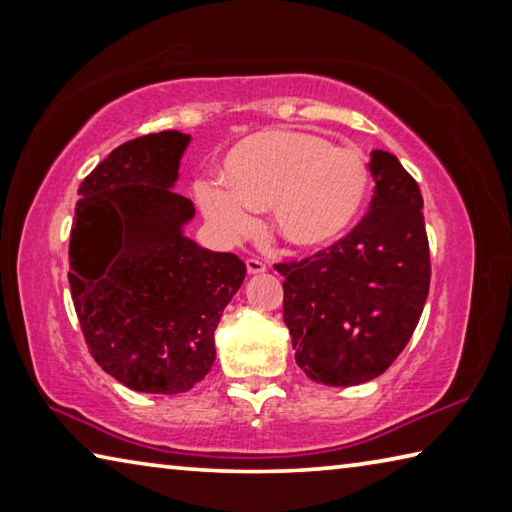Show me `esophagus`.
I'll list each match as a JSON object with an SVG mask.
<instances>
[{
  "label": "esophagus",
  "mask_w": 512,
  "mask_h": 512,
  "mask_svg": "<svg viewBox=\"0 0 512 512\" xmlns=\"http://www.w3.org/2000/svg\"><path fill=\"white\" fill-rule=\"evenodd\" d=\"M246 268L250 275H262L266 273V264L259 262V259H246Z\"/></svg>",
  "instance_id": "esophagus-1"
}]
</instances>
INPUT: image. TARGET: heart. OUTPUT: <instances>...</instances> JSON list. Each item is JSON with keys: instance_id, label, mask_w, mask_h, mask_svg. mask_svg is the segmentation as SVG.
I'll return each instance as SVG.
<instances>
[{"instance_id": "1", "label": "heart", "mask_w": 512, "mask_h": 512, "mask_svg": "<svg viewBox=\"0 0 512 512\" xmlns=\"http://www.w3.org/2000/svg\"><path fill=\"white\" fill-rule=\"evenodd\" d=\"M370 187V164L361 151L316 133L268 128L232 146L221 162V180H196L194 196L223 239L253 235L257 210H268L273 237L284 248L318 253L357 228Z\"/></svg>"}]
</instances>
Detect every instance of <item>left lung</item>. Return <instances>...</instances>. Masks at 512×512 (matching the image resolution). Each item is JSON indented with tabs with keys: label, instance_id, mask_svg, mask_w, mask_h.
I'll list each match as a JSON object with an SVG mask.
<instances>
[{
	"label": "left lung",
	"instance_id": "8db88e82",
	"mask_svg": "<svg viewBox=\"0 0 512 512\" xmlns=\"http://www.w3.org/2000/svg\"><path fill=\"white\" fill-rule=\"evenodd\" d=\"M370 173V212L348 237L275 266L296 363L325 386L379 377L409 343L429 293L420 187L386 151H372Z\"/></svg>",
	"mask_w": 512,
	"mask_h": 512
}]
</instances>
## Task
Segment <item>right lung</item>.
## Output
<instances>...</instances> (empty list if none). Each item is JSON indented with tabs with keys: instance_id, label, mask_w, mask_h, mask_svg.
Segmentation results:
<instances>
[{
	"instance_id": "right-lung-1",
	"label": "right lung",
	"mask_w": 512,
	"mask_h": 512,
	"mask_svg": "<svg viewBox=\"0 0 512 512\" xmlns=\"http://www.w3.org/2000/svg\"><path fill=\"white\" fill-rule=\"evenodd\" d=\"M192 135L117 146L79 187L69 291L94 361L140 393L194 388L216 359L214 329L246 264L185 235L194 203L173 192Z\"/></svg>"
}]
</instances>
